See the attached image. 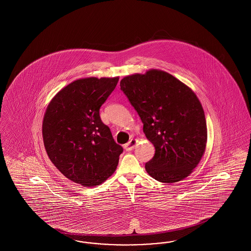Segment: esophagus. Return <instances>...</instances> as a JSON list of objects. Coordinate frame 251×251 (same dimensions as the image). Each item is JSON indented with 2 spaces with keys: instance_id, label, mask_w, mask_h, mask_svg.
<instances>
[{
  "instance_id": "obj_1",
  "label": "esophagus",
  "mask_w": 251,
  "mask_h": 251,
  "mask_svg": "<svg viewBox=\"0 0 251 251\" xmlns=\"http://www.w3.org/2000/svg\"><path fill=\"white\" fill-rule=\"evenodd\" d=\"M136 143H137V140H135V139H131L128 143L124 145V149H125L127 151H131V150L135 147Z\"/></svg>"
}]
</instances>
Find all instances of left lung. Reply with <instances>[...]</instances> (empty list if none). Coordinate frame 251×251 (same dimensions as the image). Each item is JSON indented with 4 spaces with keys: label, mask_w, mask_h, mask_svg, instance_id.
Segmentation results:
<instances>
[{
    "label": "left lung",
    "mask_w": 251,
    "mask_h": 251,
    "mask_svg": "<svg viewBox=\"0 0 251 251\" xmlns=\"http://www.w3.org/2000/svg\"><path fill=\"white\" fill-rule=\"evenodd\" d=\"M120 89L155 148L153 158L145 166L148 174L167 183L189 176L201 160L207 142L202 105L191 88L167 72L151 70L124 77Z\"/></svg>",
    "instance_id": "obj_1"
}]
</instances>
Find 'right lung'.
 I'll return each instance as SVG.
<instances>
[{
	"instance_id": "1",
	"label": "right lung",
	"mask_w": 251,
	"mask_h": 251,
	"mask_svg": "<svg viewBox=\"0 0 251 251\" xmlns=\"http://www.w3.org/2000/svg\"><path fill=\"white\" fill-rule=\"evenodd\" d=\"M119 79L76 80L53 97L44 115L42 135L50 160L65 177L85 187L106 180L123 151L100 117Z\"/></svg>"
}]
</instances>
